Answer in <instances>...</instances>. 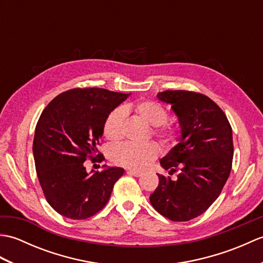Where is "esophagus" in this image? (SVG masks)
I'll use <instances>...</instances> for the list:
<instances>
[{"label": "esophagus", "mask_w": 263, "mask_h": 263, "mask_svg": "<svg viewBox=\"0 0 263 263\" xmlns=\"http://www.w3.org/2000/svg\"><path fill=\"white\" fill-rule=\"evenodd\" d=\"M127 173L128 174H131V175H133V176H140L141 174H142V172H140V171H136V170H127Z\"/></svg>", "instance_id": "34e87169"}]
</instances>
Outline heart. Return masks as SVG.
<instances>
[{
    "instance_id": "1",
    "label": "heart",
    "mask_w": 263,
    "mask_h": 263,
    "mask_svg": "<svg viewBox=\"0 0 263 263\" xmlns=\"http://www.w3.org/2000/svg\"><path fill=\"white\" fill-rule=\"evenodd\" d=\"M132 109L136 115L146 122L150 126H154L153 136L159 138L167 144H174L180 138V132L177 127L172 124H167L166 120L168 117L166 108L160 104L153 100H143L135 105H127L125 108H116L108 115L104 124V136L107 140L116 142L123 138V128H124L125 111ZM158 148L154 143L136 144L123 143L117 146L111 152V159L116 164L128 167V168L141 170L147 167L157 157Z\"/></svg>"
}]
</instances>
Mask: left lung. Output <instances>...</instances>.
<instances>
[{
    "instance_id": "left-lung-1",
    "label": "left lung",
    "mask_w": 263,
    "mask_h": 263,
    "mask_svg": "<svg viewBox=\"0 0 263 263\" xmlns=\"http://www.w3.org/2000/svg\"><path fill=\"white\" fill-rule=\"evenodd\" d=\"M170 104L181 126L178 143L160 159L168 174L150 202L160 215L173 221H187L202 215L219 197L231 174L234 155L232 126L222 109L202 93L187 90L158 92Z\"/></svg>"
}]
</instances>
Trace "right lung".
<instances>
[{"label":"right lung","mask_w":263,"mask_h":263,"mask_svg":"<svg viewBox=\"0 0 263 263\" xmlns=\"http://www.w3.org/2000/svg\"><path fill=\"white\" fill-rule=\"evenodd\" d=\"M128 96L103 88H76L60 93L43 110L32 153L44 195L60 215L87 219L108 202L124 170L107 167L89 174L83 163L104 159L97 146L105 121Z\"/></svg>","instance_id":"add662e5"}]
</instances>
